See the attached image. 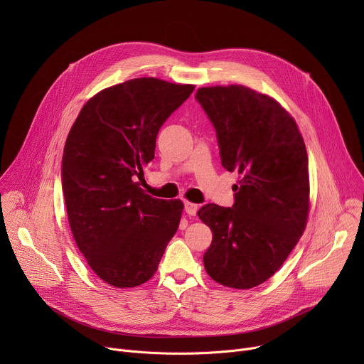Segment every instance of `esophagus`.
<instances>
[{"instance_id": "esophagus-1", "label": "esophagus", "mask_w": 364, "mask_h": 364, "mask_svg": "<svg viewBox=\"0 0 364 364\" xmlns=\"http://www.w3.org/2000/svg\"><path fill=\"white\" fill-rule=\"evenodd\" d=\"M184 210H186V213H187L188 216H196V213H197V210H198V204L186 200V201H184Z\"/></svg>"}]
</instances>
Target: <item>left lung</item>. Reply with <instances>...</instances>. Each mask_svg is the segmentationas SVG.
<instances>
[{
  "label": "left lung",
  "instance_id": "left-lung-1",
  "mask_svg": "<svg viewBox=\"0 0 364 364\" xmlns=\"http://www.w3.org/2000/svg\"><path fill=\"white\" fill-rule=\"evenodd\" d=\"M196 99L216 129L222 166L240 176L232 207L210 203L197 212L213 235L204 268L225 287L249 289L282 267L305 230L306 148L271 96L230 85L200 87Z\"/></svg>",
  "mask_w": 364,
  "mask_h": 364
}]
</instances>
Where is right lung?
I'll return each instance as SVG.
<instances>
[{
    "label": "right lung",
    "mask_w": 364,
    "mask_h": 364,
    "mask_svg": "<svg viewBox=\"0 0 364 364\" xmlns=\"http://www.w3.org/2000/svg\"><path fill=\"white\" fill-rule=\"evenodd\" d=\"M193 85L138 77L103 89L77 115L65 144L62 187L75 242L90 269L117 288L155 272L176 235L181 200L139 187L155 139Z\"/></svg>",
    "instance_id": "obj_1"
}]
</instances>
